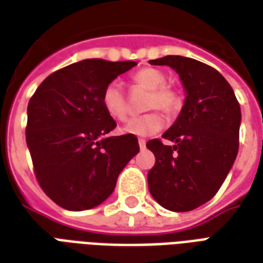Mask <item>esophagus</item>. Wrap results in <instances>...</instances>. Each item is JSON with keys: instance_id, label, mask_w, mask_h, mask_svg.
Here are the masks:
<instances>
[{"instance_id": "obj_1", "label": "esophagus", "mask_w": 263, "mask_h": 263, "mask_svg": "<svg viewBox=\"0 0 263 263\" xmlns=\"http://www.w3.org/2000/svg\"><path fill=\"white\" fill-rule=\"evenodd\" d=\"M138 143H139V149H141V151L146 148V141H145V139H142V138L138 141Z\"/></svg>"}]
</instances>
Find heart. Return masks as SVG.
<instances>
[{
  "mask_svg": "<svg viewBox=\"0 0 263 263\" xmlns=\"http://www.w3.org/2000/svg\"><path fill=\"white\" fill-rule=\"evenodd\" d=\"M134 81L138 86L143 87L151 91L146 107L148 108H159L165 112H173L179 104L177 94L172 88L166 87V76L160 70L155 67H143L134 74ZM103 107L105 112L115 121H124L128 115L124 92L117 81H112L105 86L103 91ZM163 126V118L159 112H148V114L135 117L124 125L122 132L134 137H151Z\"/></svg>",
  "mask_w": 263,
  "mask_h": 263,
  "instance_id": "heart-1",
  "label": "heart"
}]
</instances>
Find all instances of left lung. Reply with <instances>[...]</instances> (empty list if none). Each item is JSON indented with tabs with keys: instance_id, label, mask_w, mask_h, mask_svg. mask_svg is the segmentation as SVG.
<instances>
[{
	"instance_id": "1",
	"label": "left lung",
	"mask_w": 263,
	"mask_h": 263,
	"mask_svg": "<svg viewBox=\"0 0 263 263\" xmlns=\"http://www.w3.org/2000/svg\"><path fill=\"white\" fill-rule=\"evenodd\" d=\"M176 71L186 92L173 125L146 143L156 158L148 173L152 197L171 211H190L214 197L238 154L241 108L234 90L211 66L183 56L149 60Z\"/></svg>"
}]
</instances>
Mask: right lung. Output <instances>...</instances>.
<instances>
[{"mask_svg":"<svg viewBox=\"0 0 263 263\" xmlns=\"http://www.w3.org/2000/svg\"><path fill=\"white\" fill-rule=\"evenodd\" d=\"M135 62L86 59L54 71L28 104L26 145L43 192L70 211L97 207L139 152L137 137H105L117 124L103 91Z\"/></svg>","mask_w":263,"mask_h":263,"instance_id":"right-lung-1","label":"right lung"}]
</instances>
